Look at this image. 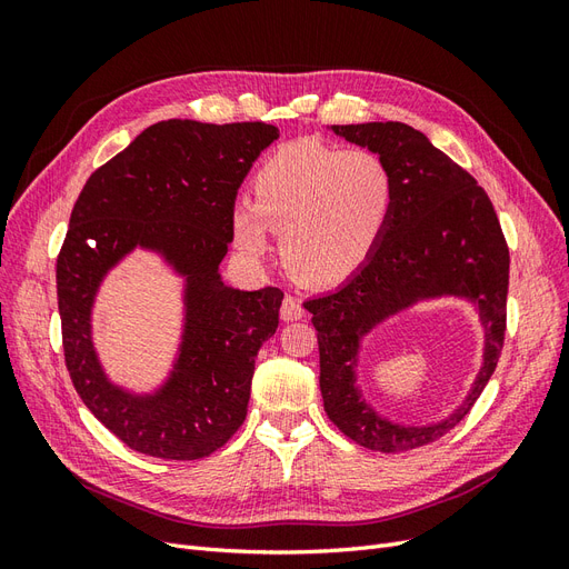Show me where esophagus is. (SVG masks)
Here are the masks:
<instances>
[{
	"instance_id": "1",
	"label": "esophagus",
	"mask_w": 569,
	"mask_h": 569,
	"mask_svg": "<svg viewBox=\"0 0 569 569\" xmlns=\"http://www.w3.org/2000/svg\"><path fill=\"white\" fill-rule=\"evenodd\" d=\"M303 306H301V299L297 297H284L282 299V306H280V316L282 320L291 322V320H301L303 318Z\"/></svg>"
}]
</instances>
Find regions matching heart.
I'll use <instances>...</instances> for the list:
<instances>
[{"label":"heart","mask_w":569,"mask_h":569,"mask_svg":"<svg viewBox=\"0 0 569 569\" xmlns=\"http://www.w3.org/2000/svg\"><path fill=\"white\" fill-rule=\"evenodd\" d=\"M393 203L389 166L368 149L299 140L272 151L253 176V201L232 211L234 242L258 258L280 234L284 266L299 280L335 284L368 261Z\"/></svg>","instance_id":"heart-1"}]
</instances>
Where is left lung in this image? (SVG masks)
<instances>
[{
  "label": "left lung",
  "mask_w": 569,
  "mask_h": 569,
  "mask_svg": "<svg viewBox=\"0 0 569 569\" xmlns=\"http://www.w3.org/2000/svg\"><path fill=\"white\" fill-rule=\"evenodd\" d=\"M353 144L380 153L393 178V203L380 242L332 295L308 299L320 351L325 412L341 435L370 451L403 453L441 439L468 416L496 370L506 341L510 249L485 187L406 123L335 126ZM458 293L478 301L488 325L486 368L466 402L432 428L382 421L355 389L357 339L418 298Z\"/></svg>",
  "instance_id": "left-lung-1"
}]
</instances>
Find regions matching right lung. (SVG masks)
Returning <instances> with one entry per match:
<instances>
[{
  "mask_svg": "<svg viewBox=\"0 0 569 569\" xmlns=\"http://www.w3.org/2000/svg\"><path fill=\"white\" fill-rule=\"evenodd\" d=\"M280 130L253 123L161 120L99 166L73 206L57 258L63 358L92 416L128 449L199 460L247 418L256 353L278 330L282 289L239 291L218 266L232 242L237 189ZM137 243L159 248L188 274V330L179 370L151 400L111 388L89 337L93 291Z\"/></svg>",
  "mask_w": 569,
  "mask_h": 569,
  "instance_id": "1",
  "label": "right lung"
}]
</instances>
